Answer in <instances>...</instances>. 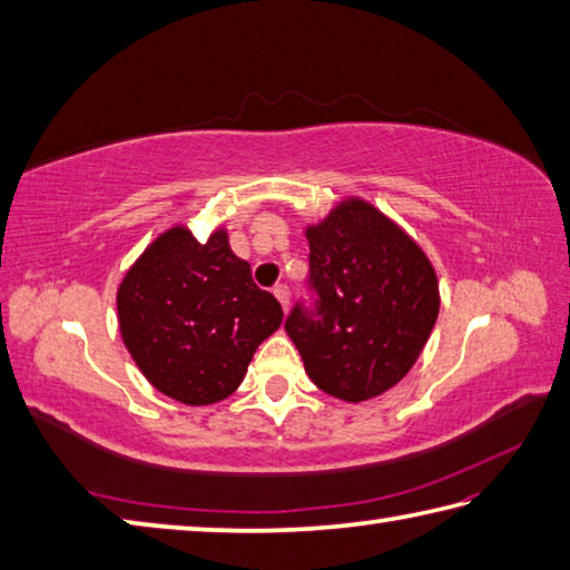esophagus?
I'll list each match as a JSON object with an SVG mask.
<instances>
[{
  "label": "esophagus",
  "instance_id": "obj_1",
  "mask_svg": "<svg viewBox=\"0 0 570 570\" xmlns=\"http://www.w3.org/2000/svg\"><path fill=\"white\" fill-rule=\"evenodd\" d=\"M274 296L278 298V304H282V308L286 311L288 308V296H292V292H288L286 284H276L274 286Z\"/></svg>",
  "mask_w": 570,
  "mask_h": 570
}]
</instances>
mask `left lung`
Here are the masks:
<instances>
[{
	"label": "left lung",
	"mask_w": 570,
	"mask_h": 570,
	"mask_svg": "<svg viewBox=\"0 0 570 570\" xmlns=\"http://www.w3.org/2000/svg\"><path fill=\"white\" fill-rule=\"evenodd\" d=\"M306 239L316 306H294L288 338L323 393L345 403L383 395L425 348L440 314L438 274L420 244L361 197L306 227Z\"/></svg>",
	"instance_id": "obj_1"
}]
</instances>
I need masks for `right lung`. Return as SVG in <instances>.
<instances>
[{"label":"right lung","mask_w":570,"mask_h":570,"mask_svg":"<svg viewBox=\"0 0 570 570\" xmlns=\"http://www.w3.org/2000/svg\"><path fill=\"white\" fill-rule=\"evenodd\" d=\"M116 304L122 343L140 373L185 405L229 397L284 318L222 227L205 244L183 225L163 232L122 276Z\"/></svg>","instance_id":"right-lung-1"}]
</instances>
